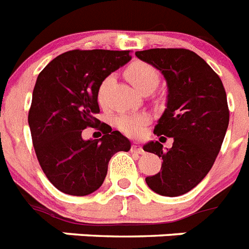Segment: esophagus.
I'll return each instance as SVG.
<instances>
[{
  "label": "esophagus",
  "instance_id": "1",
  "mask_svg": "<svg viewBox=\"0 0 249 249\" xmlns=\"http://www.w3.org/2000/svg\"><path fill=\"white\" fill-rule=\"evenodd\" d=\"M131 149H132V152H136L139 154H144V149H142V146L140 144H137V142H134Z\"/></svg>",
  "mask_w": 249,
  "mask_h": 249
}]
</instances>
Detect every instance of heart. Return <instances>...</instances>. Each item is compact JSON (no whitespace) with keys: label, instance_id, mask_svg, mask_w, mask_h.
<instances>
[{"label":"heart","instance_id":"heart-1","mask_svg":"<svg viewBox=\"0 0 249 249\" xmlns=\"http://www.w3.org/2000/svg\"><path fill=\"white\" fill-rule=\"evenodd\" d=\"M126 75L128 81L139 91L150 86L156 87L159 81V74L157 69L150 64L142 63V61H136L134 64H131L127 68ZM112 82L113 75H108L100 83L99 90H97V99L100 103H104L107 89ZM148 122L149 117L145 113H124L115 118V126L118 127L119 131H122L123 134L128 135V136H139Z\"/></svg>","mask_w":249,"mask_h":249}]
</instances>
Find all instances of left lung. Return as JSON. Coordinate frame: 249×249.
<instances>
[{
    "label": "left lung",
    "mask_w": 249,
    "mask_h": 249,
    "mask_svg": "<svg viewBox=\"0 0 249 249\" xmlns=\"http://www.w3.org/2000/svg\"><path fill=\"white\" fill-rule=\"evenodd\" d=\"M136 56L166 79V109L154 134L174 139L167 152L158 141L144 145L145 152L163 159L160 171L145 181L157 194L182 196L206 178L221 149L229 126L225 89L213 69L190 50L150 49Z\"/></svg>",
    "instance_id": "obj_1"
}]
</instances>
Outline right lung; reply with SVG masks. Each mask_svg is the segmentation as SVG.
Segmentation results:
<instances>
[{"instance_id": "right-lung-1", "label": "right lung", "mask_w": 249, "mask_h": 249, "mask_svg": "<svg viewBox=\"0 0 249 249\" xmlns=\"http://www.w3.org/2000/svg\"><path fill=\"white\" fill-rule=\"evenodd\" d=\"M131 60L130 51L73 50L46 65L36 81L28 114L39 166L50 182L69 196H83L100 188L108 163L131 142L95 115L97 90L112 71ZM87 126L100 128L99 141H83Z\"/></svg>"}]
</instances>
